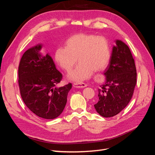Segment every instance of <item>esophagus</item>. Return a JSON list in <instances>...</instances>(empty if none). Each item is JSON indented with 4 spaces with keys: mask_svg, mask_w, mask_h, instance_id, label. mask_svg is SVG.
<instances>
[{
    "mask_svg": "<svg viewBox=\"0 0 155 155\" xmlns=\"http://www.w3.org/2000/svg\"><path fill=\"white\" fill-rule=\"evenodd\" d=\"M73 86L75 88H84V87H87V85L85 83H84L83 82L78 81V82H75L74 83Z\"/></svg>",
    "mask_w": 155,
    "mask_h": 155,
    "instance_id": "esophagus-1",
    "label": "esophagus"
}]
</instances>
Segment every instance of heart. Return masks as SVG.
Here are the masks:
<instances>
[{
	"label": "heart",
	"mask_w": 155,
	"mask_h": 155,
	"mask_svg": "<svg viewBox=\"0 0 155 155\" xmlns=\"http://www.w3.org/2000/svg\"><path fill=\"white\" fill-rule=\"evenodd\" d=\"M55 51L54 58L59 66L70 72L78 61L79 64L68 78L74 81H83L91 76L92 71L105 68L110 57V46L104 37L92 34H77L64 42Z\"/></svg>",
	"instance_id": "obj_1"
}]
</instances>
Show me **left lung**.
I'll return each mask as SVG.
<instances>
[{
	"mask_svg": "<svg viewBox=\"0 0 155 155\" xmlns=\"http://www.w3.org/2000/svg\"><path fill=\"white\" fill-rule=\"evenodd\" d=\"M109 64L104 71L105 83L98 89V101L94 105L105 118L118 114L128 105L137 84V69L129 46L115 41Z\"/></svg>",
	"mask_w": 155,
	"mask_h": 155,
	"instance_id": "left-lung-1",
	"label": "left lung"
}]
</instances>
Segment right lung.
Masks as SVG:
<instances>
[{
	"label": "right lung",
	"mask_w": 155,
	"mask_h": 155,
	"mask_svg": "<svg viewBox=\"0 0 155 155\" xmlns=\"http://www.w3.org/2000/svg\"><path fill=\"white\" fill-rule=\"evenodd\" d=\"M43 45L27 50L18 66V85L22 99L35 114L44 119H54L67 104L72 84L58 87L62 74L51 56L41 52Z\"/></svg>",
	"instance_id": "add662e5"
}]
</instances>
